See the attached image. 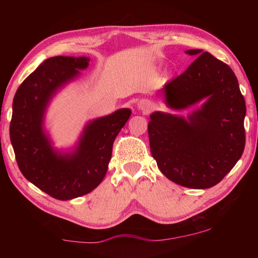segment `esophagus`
I'll list each match as a JSON object with an SVG mask.
<instances>
[{
  "mask_svg": "<svg viewBox=\"0 0 258 258\" xmlns=\"http://www.w3.org/2000/svg\"><path fill=\"white\" fill-rule=\"evenodd\" d=\"M138 107L140 110L145 111V112H149L151 109H152V103L149 101V100H140V101L138 102Z\"/></svg>",
  "mask_w": 258,
  "mask_h": 258,
  "instance_id": "obj_1",
  "label": "esophagus"
}]
</instances>
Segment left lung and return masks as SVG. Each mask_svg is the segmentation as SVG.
I'll use <instances>...</instances> for the list:
<instances>
[{
  "label": "left lung",
  "mask_w": 258,
  "mask_h": 258,
  "mask_svg": "<svg viewBox=\"0 0 258 258\" xmlns=\"http://www.w3.org/2000/svg\"><path fill=\"white\" fill-rule=\"evenodd\" d=\"M185 53L198 56L164 86L165 102L173 110L205 102L186 119L151 113L150 150L168 180L191 189H208L223 180L242 155L246 103L228 64L199 49Z\"/></svg>",
  "instance_id": "left-lung-1"
}]
</instances>
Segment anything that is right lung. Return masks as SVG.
Listing matches in <instances>:
<instances>
[{"label":"right lung","mask_w":258,"mask_h":258,"mask_svg":"<svg viewBox=\"0 0 258 258\" xmlns=\"http://www.w3.org/2000/svg\"><path fill=\"white\" fill-rule=\"evenodd\" d=\"M87 56H53L42 62L17 90L10 140L20 172L51 197L69 200L89 194L102 182L113 141L131 116L127 108L86 124L72 152H60L43 128L44 113L58 91L89 66Z\"/></svg>","instance_id":"add662e5"}]
</instances>
